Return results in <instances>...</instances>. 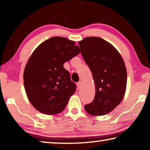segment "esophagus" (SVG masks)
I'll return each mask as SVG.
<instances>
[{
    "instance_id": "1",
    "label": "esophagus",
    "mask_w": 150,
    "mask_h": 150,
    "mask_svg": "<svg viewBox=\"0 0 150 150\" xmlns=\"http://www.w3.org/2000/svg\"><path fill=\"white\" fill-rule=\"evenodd\" d=\"M77 88H79H79L81 87V85H82V83H81V81H79V82H78L77 83Z\"/></svg>"
}]
</instances>
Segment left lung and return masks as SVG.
<instances>
[{"mask_svg": "<svg viewBox=\"0 0 150 150\" xmlns=\"http://www.w3.org/2000/svg\"><path fill=\"white\" fill-rule=\"evenodd\" d=\"M79 45L96 88L94 100L85 105V109L91 115H105L124 98L127 83L125 63L116 48L100 38H85Z\"/></svg>", "mask_w": 150, "mask_h": 150, "instance_id": "left-lung-1", "label": "left lung"}]
</instances>
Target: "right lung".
<instances>
[{"instance_id": "1", "label": "right lung", "mask_w": 150, "mask_h": 150, "mask_svg": "<svg viewBox=\"0 0 150 150\" xmlns=\"http://www.w3.org/2000/svg\"><path fill=\"white\" fill-rule=\"evenodd\" d=\"M79 52L75 42L53 37L32 53L24 69V84L28 98L36 110L48 115L64 110L77 86L63 64Z\"/></svg>"}]
</instances>
